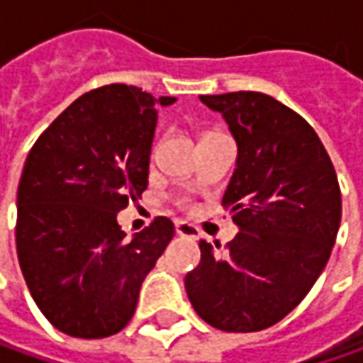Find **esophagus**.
Returning a JSON list of instances; mask_svg holds the SVG:
<instances>
[{
    "instance_id": "esophagus-1",
    "label": "esophagus",
    "mask_w": 363,
    "mask_h": 363,
    "mask_svg": "<svg viewBox=\"0 0 363 363\" xmlns=\"http://www.w3.org/2000/svg\"><path fill=\"white\" fill-rule=\"evenodd\" d=\"M174 229H177V233L182 235V238H193V240H197L199 238L197 228L191 225L189 221H177V223H174Z\"/></svg>"
}]
</instances>
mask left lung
I'll list each match as a JSON object with an SVG mask.
<instances>
[{
    "label": "left lung",
    "instance_id": "obj_1",
    "mask_svg": "<svg viewBox=\"0 0 363 363\" xmlns=\"http://www.w3.org/2000/svg\"><path fill=\"white\" fill-rule=\"evenodd\" d=\"M238 144L223 205L238 235L221 252L199 242L184 278L197 315L233 333L272 327L296 307L327 266L341 223L335 168L319 135L291 107L256 91L201 95Z\"/></svg>",
    "mask_w": 363,
    "mask_h": 363
}]
</instances>
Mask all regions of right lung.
Listing matches in <instances>:
<instances>
[{"label":"right lung","instance_id":"add662e5","mask_svg":"<svg viewBox=\"0 0 363 363\" xmlns=\"http://www.w3.org/2000/svg\"><path fill=\"white\" fill-rule=\"evenodd\" d=\"M158 97L105 85L42 132L18 186L16 245L32 298L58 331L99 339L134 317L144 278L174 235L166 217L125 238L118 213L148 186Z\"/></svg>","mask_w":363,"mask_h":363}]
</instances>
